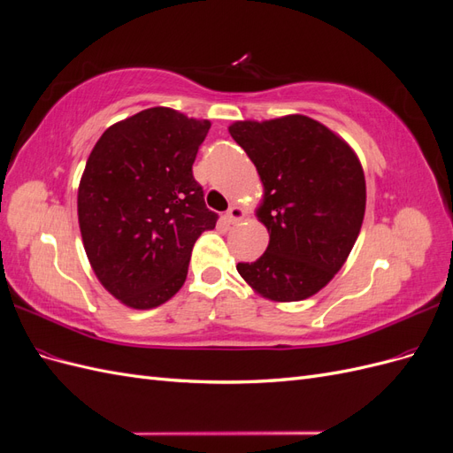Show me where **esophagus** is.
<instances>
[{
  "label": "esophagus",
  "mask_w": 453,
  "mask_h": 453,
  "mask_svg": "<svg viewBox=\"0 0 453 453\" xmlns=\"http://www.w3.org/2000/svg\"><path fill=\"white\" fill-rule=\"evenodd\" d=\"M243 210L240 208V205H232V208L225 213V219H226V221L230 223V225H236V223H240L242 221V219H243Z\"/></svg>",
  "instance_id": "obj_1"
}]
</instances>
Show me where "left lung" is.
<instances>
[{
	"label": "left lung",
	"mask_w": 453,
	"mask_h": 453,
	"mask_svg": "<svg viewBox=\"0 0 453 453\" xmlns=\"http://www.w3.org/2000/svg\"><path fill=\"white\" fill-rule=\"evenodd\" d=\"M228 132L263 181L257 217L270 234L263 257L236 270L268 300H304L334 278L359 236L366 205L361 162L340 135L306 115L238 120Z\"/></svg>",
	"instance_id": "1"
}]
</instances>
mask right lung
Listing matches in <instances>:
<instances>
[{
    "label": "right lung",
    "instance_id": "right-lung-1",
    "mask_svg": "<svg viewBox=\"0 0 453 453\" xmlns=\"http://www.w3.org/2000/svg\"><path fill=\"white\" fill-rule=\"evenodd\" d=\"M210 120L150 107L109 127L79 183L77 215L96 278L122 304L157 308L181 289L195 242L215 228L193 177Z\"/></svg>",
    "mask_w": 453,
    "mask_h": 453
}]
</instances>
